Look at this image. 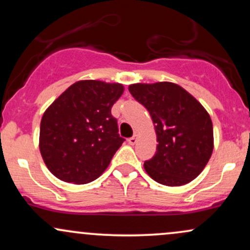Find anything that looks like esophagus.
I'll use <instances>...</instances> for the list:
<instances>
[{"label":"esophagus","instance_id":"obj_1","mask_svg":"<svg viewBox=\"0 0 250 250\" xmlns=\"http://www.w3.org/2000/svg\"><path fill=\"white\" fill-rule=\"evenodd\" d=\"M137 142V135H134L133 137H130V139H128V143L130 146H134L135 143Z\"/></svg>","mask_w":250,"mask_h":250}]
</instances>
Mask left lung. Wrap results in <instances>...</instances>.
<instances>
[{
    "label": "left lung",
    "mask_w": 250,
    "mask_h": 250,
    "mask_svg": "<svg viewBox=\"0 0 250 250\" xmlns=\"http://www.w3.org/2000/svg\"><path fill=\"white\" fill-rule=\"evenodd\" d=\"M129 91L153 120L159 145L145 162L147 174L169 187L187 185L200 175L214 148L213 123L202 104L171 82L135 83Z\"/></svg>",
    "instance_id": "left-lung-1"
}]
</instances>
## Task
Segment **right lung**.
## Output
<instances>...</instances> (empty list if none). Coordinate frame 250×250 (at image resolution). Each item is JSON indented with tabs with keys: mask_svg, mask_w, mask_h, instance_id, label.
<instances>
[{
	"mask_svg": "<svg viewBox=\"0 0 250 250\" xmlns=\"http://www.w3.org/2000/svg\"><path fill=\"white\" fill-rule=\"evenodd\" d=\"M122 84L84 80L71 84L43 114L40 151L50 173L64 182L96 180L125 141L111 107Z\"/></svg>",
	"mask_w": 250,
	"mask_h": 250,
	"instance_id": "1",
	"label": "right lung"
}]
</instances>
